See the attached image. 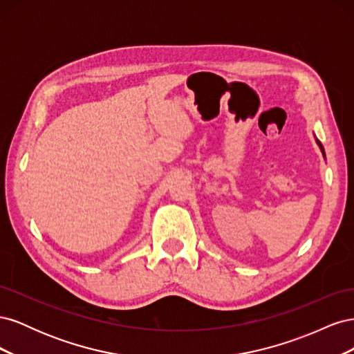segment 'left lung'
Returning <instances> with one entry per match:
<instances>
[{"label":"left lung","mask_w":354,"mask_h":354,"mask_svg":"<svg viewBox=\"0 0 354 354\" xmlns=\"http://www.w3.org/2000/svg\"><path fill=\"white\" fill-rule=\"evenodd\" d=\"M317 145L320 146V149H322V152H324V147H322V145H320V142H317Z\"/></svg>","instance_id":"left-lung-1"}]
</instances>
